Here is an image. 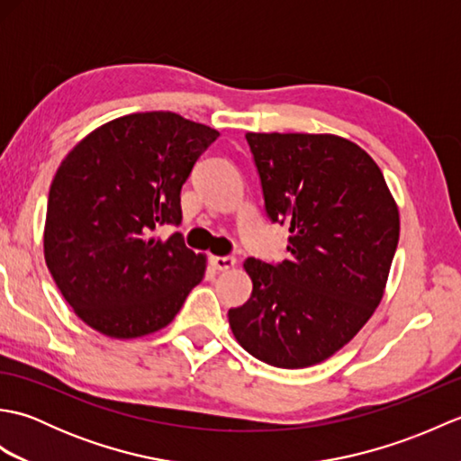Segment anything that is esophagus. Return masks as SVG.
I'll list each match as a JSON object with an SVG mask.
<instances>
[{"mask_svg": "<svg viewBox=\"0 0 461 461\" xmlns=\"http://www.w3.org/2000/svg\"><path fill=\"white\" fill-rule=\"evenodd\" d=\"M210 261H212L213 269H218V271H228L236 266V258H231V256H213Z\"/></svg>", "mask_w": 461, "mask_h": 461, "instance_id": "esophagus-1", "label": "esophagus"}]
</instances>
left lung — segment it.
Returning <instances> with one entry per match:
<instances>
[{
    "label": "left lung",
    "mask_w": 461,
    "mask_h": 461,
    "mask_svg": "<svg viewBox=\"0 0 461 461\" xmlns=\"http://www.w3.org/2000/svg\"><path fill=\"white\" fill-rule=\"evenodd\" d=\"M267 218L289 225V259L249 258L248 303L230 309L233 337L279 368L335 355L378 307L400 215L376 162L335 134L248 132Z\"/></svg>",
    "instance_id": "left-lung-1"
}]
</instances>
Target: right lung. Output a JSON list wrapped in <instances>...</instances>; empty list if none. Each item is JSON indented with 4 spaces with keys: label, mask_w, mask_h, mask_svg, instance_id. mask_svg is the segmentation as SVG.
<instances>
[{
    "label": "right lung",
    "mask_w": 461,
    "mask_h": 461,
    "mask_svg": "<svg viewBox=\"0 0 461 461\" xmlns=\"http://www.w3.org/2000/svg\"><path fill=\"white\" fill-rule=\"evenodd\" d=\"M210 126L166 111L136 113L93 131L59 166L47 200L45 261L68 305L114 339L150 335L176 317L205 271L185 248L180 192Z\"/></svg>",
    "instance_id": "add662e5"
}]
</instances>
